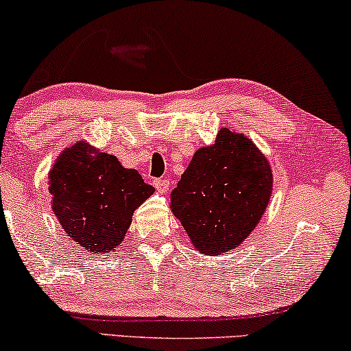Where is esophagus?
Instances as JSON below:
<instances>
[{
    "label": "esophagus",
    "mask_w": 351,
    "mask_h": 351,
    "mask_svg": "<svg viewBox=\"0 0 351 351\" xmlns=\"http://www.w3.org/2000/svg\"><path fill=\"white\" fill-rule=\"evenodd\" d=\"M154 187L160 192V194H165V192L169 191V187H170V181L169 180H162V178H159V180H154Z\"/></svg>",
    "instance_id": "esophagus-1"
}]
</instances>
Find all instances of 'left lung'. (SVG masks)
<instances>
[{
  "label": "left lung",
  "mask_w": 351,
  "mask_h": 351,
  "mask_svg": "<svg viewBox=\"0 0 351 351\" xmlns=\"http://www.w3.org/2000/svg\"><path fill=\"white\" fill-rule=\"evenodd\" d=\"M272 171L250 138L221 128L213 146L200 147L171 192V211L200 253L239 246L264 215Z\"/></svg>",
  "instance_id": "obj_1"
}]
</instances>
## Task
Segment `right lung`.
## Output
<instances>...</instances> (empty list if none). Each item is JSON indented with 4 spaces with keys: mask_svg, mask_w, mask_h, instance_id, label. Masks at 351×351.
Wrapping results in <instances>:
<instances>
[{
    "mask_svg": "<svg viewBox=\"0 0 351 351\" xmlns=\"http://www.w3.org/2000/svg\"><path fill=\"white\" fill-rule=\"evenodd\" d=\"M52 210L68 237L90 253H112L125 239L132 215L152 192L141 175L114 156L79 141L49 173Z\"/></svg>",
    "mask_w": 351,
    "mask_h": 351,
    "instance_id": "add662e5",
    "label": "right lung"
}]
</instances>
